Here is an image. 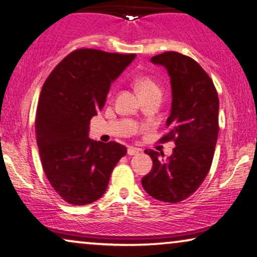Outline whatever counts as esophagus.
<instances>
[{
    "label": "esophagus",
    "instance_id": "esophagus-1",
    "mask_svg": "<svg viewBox=\"0 0 257 257\" xmlns=\"http://www.w3.org/2000/svg\"><path fill=\"white\" fill-rule=\"evenodd\" d=\"M139 153H140V149H137V148H134V147L128 148V155H129V156H134V155H137Z\"/></svg>",
    "mask_w": 257,
    "mask_h": 257
}]
</instances>
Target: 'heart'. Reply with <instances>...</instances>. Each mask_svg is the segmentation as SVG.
Masks as SVG:
<instances>
[{"label":"heart","instance_id":"b5f03b06","mask_svg":"<svg viewBox=\"0 0 257 257\" xmlns=\"http://www.w3.org/2000/svg\"><path fill=\"white\" fill-rule=\"evenodd\" d=\"M136 88L139 93L142 95H147V94H151V93H157L161 92V86L157 84L156 81L154 80L153 78L148 77V75H142V77H139L135 81Z\"/></svg>","mask_w":257,"mask_h":257}]
</instances>
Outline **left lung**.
<instances>
[{
    "label": "left lung",
    "instance_id": "1",
    "mask_svg": "<svg viewBox=\"0 0 257 257\" xmlns=\"http://www.w3.org/2000/svg\"><path fill=\"white\" fill-rule=\"evenodd\" d=\"M168 70L171 80L169 133L162 142L176 144L171 156L146 150L153 170L142 178V186L155 199L185 200L196 192L211 169L219 134V97L212 79L192 58L169 51L151 58Z\"/></svg>",
    "mask_w": 257,
    "mask_h": 257
}]
</instances>
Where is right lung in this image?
<instances>
[{
  "label": "right lung",
  "instance_id": "1",
  "mask_svg": "<svg viewBox=\"0 0 257 257\" xmlns=\"http://www.w3.org/2000/svg\"><path fill=\"white\" fill-rule=\"evenodd\" d=\"M134 53L78 49L46 79L36 114V136L43 170L51 186L72 205L103 196L111 171L127 148L88 137L89 122L106 103L110 84L135 59Z\"/></svg>",
  "mask_w": 257,
  "mask_h": 257
}]
</instances>
